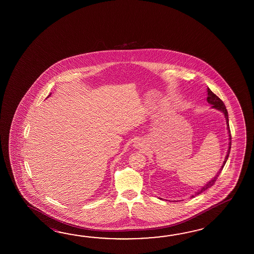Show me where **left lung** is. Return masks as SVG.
<instances>
[{
	"label": "left lung",
	"instance_id": "obj_1",
	"mask_svg": "<svg viewBox=\"0 0 254 254\" xmlns=\"http://www.w3.org/2000/svg\"><path fill=\"white\" fill-rule=\"evenodd\" d=\"M207 92H208V97H207V102L211 104L212 106V108L216 109V110H218V111H220L221 112L222 114H224V117H225V120H226V124H227V129H228V134H229V149H228V151H227V155L225 156V160H224V162H223V164H222V166H221V169H220V171L217 173L216 174L215 177L211 180L208 184H205L201 189L199 190L195 195H192L191 196V198H193L194 196L196 195H199L200 193H201L202 191H204L207 189H209L210 187H211L213 184H215L216 180L217 178L219 177V175H220V173H221V171H222V169L224 167V165H225V163H226L227 160H228V157L230 155V151H231V146H232V135H231V130H230V126H229V116H228V112H227L226 107H225V105H224V103L223 102L221 101L220 98L218 97L216 94H214L213 92H211V90L208 88L207 89Z\"/></svg>",
	"mask_w": 254,
	"mask_h": 254
}]
</instances>
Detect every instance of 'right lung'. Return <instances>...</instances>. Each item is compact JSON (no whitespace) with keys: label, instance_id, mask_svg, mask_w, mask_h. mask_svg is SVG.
I'll use <instances>...</instances> for the list:
<instances>
[{"label":"right lung","instance_id":"obj_1","mask_svg":"<svg viewBox=\"0 0 254 254\" xmlns=\"http://www.w3.org/2000/svg\"><path fill=\"white\" fill-rule=\"evenodd\" d=\"M50 95H51V94H50ZM50 95H49V96H50Z\"/></svg>","mask_w":254,"mask_h":254}]
</instances>
